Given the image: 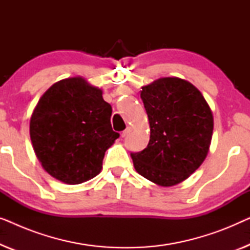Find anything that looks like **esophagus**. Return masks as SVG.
Returning a JSON list of instances; mask_svg holds the SVG:
<instances>
[{
    "label": "esophagus",
    "mask_w": 250,
    "mask_h": 250,
    "mask_svg": "<svg viewBox=\"0 0 250 250\" xmlns=\"http://www.w3.org/2000/svg\"><path fill=\"white\" fill-rule=\"evenodd\" d=\"M129 132H131V127H127V128L125 129V131H123L122 134H121L122 138H125V136H127Z\"/></svg>",
    "instance_id": "34e87169"
}]
</instances>
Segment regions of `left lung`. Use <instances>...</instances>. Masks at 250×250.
<instances>
[{
    "label": "left lung",
    "instance_id": "left-lung-1",
    "mask_svg": "<svg viewBox=\"0 0 250 250\" xmlns=\"http://www.w3.org/2000/svg\"><path fill=\"white\" fill-rule=\"evenodd\" d=\"M150 140L132 152L140 175L160 187L176 186L199 168L209 150L214 119L201 92L179 77L159 78L142 87Z\"/></svg>",
    "mask_w": 250,
    "mask_h": 250
}]
</instances>
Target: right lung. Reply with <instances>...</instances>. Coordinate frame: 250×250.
I'll return each mask as SVG.
<instances>
[{
	"label": "right lung",
	"instance_id": "obj_1",
	"mask_svg": "<svg viewBox=\"0 0 250 250\" xmlns=\"http://www.w3.org/2000/svg\"><path fill=\"white\" fill-rule=\"evenodd\" d=\"M111 105L102 90L84 78L54 83L30 117L34 151L51 176L66 184H80L101 172L104 152L118 133L112 131Z\"/></svg>",
	"mask_w": 250,
	"mask_h": 250
}]
</instances>
